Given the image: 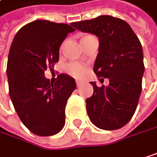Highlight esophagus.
<instances>
[{"instance_id":"obj_1","label":"esophagus","mask_w":157,"mask_h":157,"mask_svg":"<svg viewBox=\"0 0 157 157\" xmlns=\"http://www.w3.org/2000/svg\"><path fill=\"white\" fill-rule=\"evenodd\" d=\"M82 84H83V83H82L81 81H78V80L76 81V85H77V86H82Z\"/></svg>"}]
</instances>
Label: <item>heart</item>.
Here are the masks:
<instances>
[{"label": "heart", "instance_id": "heart-1", "mask_svg": "<svg viewBox=\"0 0 157 157\" xmlns=\"http://www.w3.org/2000/svg\"><path fill=\"white\" fill-rule=\"evenodd\" d=\"M67 71L75 78H82L86 74V69L80 63H70L67 66Z\"/></svg>", "mask_w": 157, "mask_h": 157}]
</instances>
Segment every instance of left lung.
<instances>
[{"mask_svg":"<svg viewBox=\"0 0 157 157\" xmlns=\"http://www.w3.org/2000/svg\"><path fill=\"white\" fill-rule=\"evenodd\" d=\"M71 25L98 38L94 72L110 81L101 87L90 83L94 93L86 100L89 119L105 130L124 127L132 118L141 93L144 64L140 40L126 21L111 16Z\"/></svg>","mask_w":157,"mask_h":157,"instance_id":"1","label":"left lung"}]
</instances>
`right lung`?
Instances as JSON below:
<instances>
[{
    "mask_svg": "<svg viewBox=\"0 0 157 157\" xmlns=\"http://www.w3.org/2000/svg\"><path fill=\"white\" fill-rule=\"evenodd\" d=\"M74 30L67 24L35 20L23 26L11 44L6 70L10 98L21 122L38 136L55 135L64 127L75 80L62 73L54 84L44 71L59 61L61 44Z\"/></svg>",
    "mask_w": 157,
    "mask_h": 157,
    "instance_id": "1",
    "label": "right lung"
}]
</instances>
